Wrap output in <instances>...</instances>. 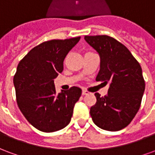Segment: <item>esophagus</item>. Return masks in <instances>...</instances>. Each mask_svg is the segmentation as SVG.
I'll use <instances>...</instances> for the list:
<instances>
[{"label": "esophagus", "instance_id": "34e87169", "mask_svg": "<svg viewBox=\"0 0 155 155\" xmlns=\"http://www.w3.org/2000/svg\"><path fill=\"white\" fill-rule=\"evenodd\" d=\"M89 94V92H88V91H84V90L82 91V94H83V95H86V94Z\"/></svg>", "mask_w": 155, "mask_h": 155}]
</instances>
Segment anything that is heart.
<instances>
[{"mask_svg":"<svg viewBox=\"0 0 155 155\" xmlns=\"http://www.w3.org/2000/svg\"><path fill=\"white\" fill-rule=\"evenodd\" d=\"M89 53H90V52H89Z\"/></svg>","mask_w":155,"mask_h":155,"instance_id":"b5f03b06","label":"heart"}]
</instances>
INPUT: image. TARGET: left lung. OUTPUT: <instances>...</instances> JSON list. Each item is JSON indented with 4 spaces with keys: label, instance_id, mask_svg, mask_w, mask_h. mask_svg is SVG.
I'll use <instances>...</instances> for the list:
<instances>
[{
    "label": "left lung",
    "instance_id": "8db88e82",
    "mask_svg": "<svg viewBox=\"0 0 155 155\" xmlns=\"http://www.w3.org/2000/svg\"><path fill=\"white\" fill-rule=\"evenodd\" d=\"M84 40L101 58L95 80L110 84L106 95L94 94L97 101L90 111L92 120L102 130H122L140 110L145 89L141 66L123 44L110 36L85 35Z\"/></svg>",
    "mask_w": 155,
    "mask_h": 155
}]
</instances>
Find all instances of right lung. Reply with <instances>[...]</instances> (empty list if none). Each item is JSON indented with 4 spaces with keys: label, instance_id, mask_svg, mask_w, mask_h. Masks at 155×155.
<instances>
[{
    "label": "right lung",
    "instance_id": "1",
    "mask_svg": "<svg viewBox=\"0 0 155 155\" xmlns=\"http://www.w3.org/2000/svg\"><path fill=\"white\" fill-rule=\"evenodd\" d=\"M81 37L51 40L29 51L20 61L13 82L16 102L29 123L42 132H54L70 124L81 88L56 94L54 80L63 71L64 60Z\"/></svg>",
    "mask_w": 155,
    "mask_h": 155
}]
</instances>
